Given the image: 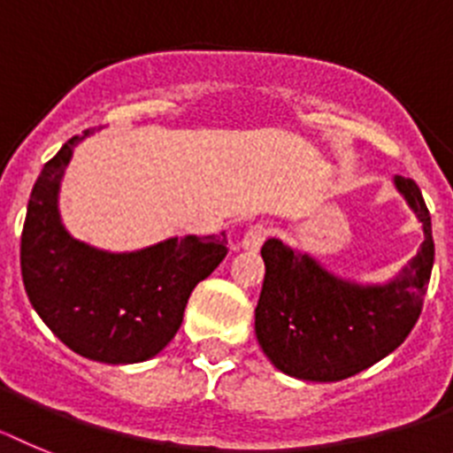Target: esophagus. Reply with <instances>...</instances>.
Returning <instances> with one entry per match:
<instances>
[{"label": "esophagus", "mask_w": 453, "mask_h": 453, "mask_svg": "<svg viewBox=\"0 0 453 453\" xmlns=\"http://www.w3.org/2000/svg\"><path fill=\"white\" fill-rule=\"evenodd\" d=\"M271 234V227L266 223H255L250 226L249 230L243 232V239H242V246L246 250H259V246L265 243V239Z\"/></svg>", "instance_id": "esophagus-1"}]
</instances>
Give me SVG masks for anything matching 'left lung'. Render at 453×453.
Returning a JSON list of instances; mask_svg holds the SVG:
<instances>
[{"mask_svg":"<svg viewBox=\"0 0 453 453\" xmlns=\"http://www.w3.org/2000/svg\"><path fill=\"white\" fill-rule=\"evenodd\" d=\"M424 226V243L401 278L385 287L344 282L312 257L278 239L262 246L265 285L255 308L262 351L294 379L333 380L356 376L390 356L422 314L434 269L431 214L411 178H395Z\"/></svg>","mask_w":453,"mask_h":453,"instance_id":"obj_1","label":"left lung"}]
</instances>
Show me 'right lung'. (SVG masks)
<instances>
[{
  "label": "right lung",
  "instance_id": "right-lung-1",
  "mask_svg": "<svg viewBox=\"0 0 453 453\" xmlns=\"http://www.w3.org/2000/svg\"><path fill=\"white\" fill-rule=\"evenodd\" d=\"M84 136L63 143L31 188L19 242L22 282L47 328L74 353L107 365L141 363L175 337L194 287L227 255V239L223 232L207 239L188 234L113 255L70 237L57 194Z\"/></svg>",
  "mask_w": 453,
  "mask_h": 453
}]
</instances>
